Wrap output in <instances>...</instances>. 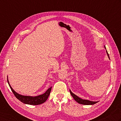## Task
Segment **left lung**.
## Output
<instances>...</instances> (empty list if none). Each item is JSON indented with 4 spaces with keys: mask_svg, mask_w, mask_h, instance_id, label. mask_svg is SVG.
<instances>
[{
    "mask_svg": "<svg viewBox=\"0 0 121 121\" xmlns=\"http://www.w3.org/2000/svg\"><path fill=\"white\" fill-rule=\"evenodd\" d=\"M104 48L106 49L105 46H104ZM106 53H107V54H108V58L110 59V56H109V55H108L107 50H106ZM70 92L71 95L72 96L73 99H74L75 101L77 102L78 103L81 104H83V105H93V104H95V103L98 102V101H96V102L91 101H89L87 100H84V99H82L81 98H80L79 97H78L77 95H75V94L73 93L70 90Z\"/></svg>",
    "mask_w": 121,
    "mask_h": 121,
    "instance_id": "8db88e82",
    "label": "left lung"
}]
</instances>
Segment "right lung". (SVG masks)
<instances>
[{
	"mask_svg": "<svg viewBox=\"0 0 121 121\" xmlns=\"http://www.w3.org/2000/svg\"><path fill=\"white\" fill-rule=\"evenodd\" d=\"M7 81H8V84L10 87L12 92H13V94L16 97V98L18 99L21 102L29 105H39L45 102L48 98L52 88V87H50V88L47 90V91L45 92L44 93L41 94V95H39L38 96H25L18 94V93H17L16 91H14L13 89L12 88L11 86H10V84H9L8 79H7Z\"/></svg>",
	"mask_w": 121,
	"mask_h": 121,
	"instance_id": "right-lung-1",
	"label": "right lung"
}]
</instances>
